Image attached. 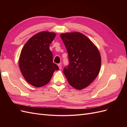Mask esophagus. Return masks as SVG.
I'll return each mask as SVG.
<instances>
[{
	"label": "esophagus",
	"mask_w": 127,
	"mask_h": 127,
	"mask_svg": "<svg viewBox=\"0 0 127 127\" xmlns=\"http://www.w3.org/2000/svg\"><path fill=\"white\" fill-rule=\"evenodd\" d=\"M58 67H59L60 69H61V67H61V64H58Z\"/></svg>",
	"instance_id": "34e87169"
}]
</instances>
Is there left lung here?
<instances>
[{
  "label": "left lung",
  "mask_w": 127,
  "mask_h": 127,
  "mask_svg": "<svg viewBox=\"0 0 127 127\" xmlns=\"http://www.w3.org/2000/svg\"><path fill=\"white\" fill-rule=\"evenodd\" d=\"M60 37L66 48L69 60L64 74L71 86L77 90L83 89L99 74L100 53L93 42L82 33H63Z\"/></svg>",
  "instance_id": "left-lung-1"
}]
</instances>
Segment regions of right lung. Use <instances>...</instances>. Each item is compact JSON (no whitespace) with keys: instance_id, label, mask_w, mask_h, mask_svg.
<instances>
[{"instance_id":"right-lung-1","label":"right lung","mask_w":127,"mask_h":127,"mask_svg":"<svg viewBox=\"0 0 127 127\" xmlns=\"http://www.w3.org/2000/svg\"><path fill=\"white\" fill-rule=\"evenodd\" d=\"M56 35L53 32L38 33L30 38L22 50L20 70L26 81L34 87L48 84L54 71L59 69L53 63V54L49 49Z\"/></svg>"}]
</instances>
